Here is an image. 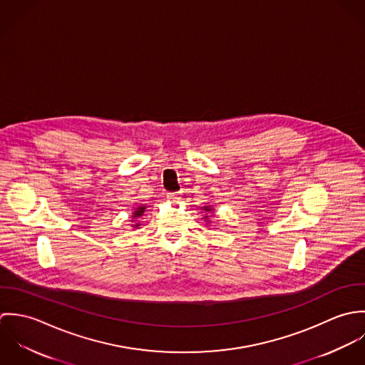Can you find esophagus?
Segmentation results:
<instances>
[{
  "label": "esophagus",
  "instance_id": "1",
  "mask_svg": "<svg viewBox=\"0 0 365 365\" xmlns=\"http://www.w3.org/2000/svg\"><path fill=\"white\" fill-rule=\"evenodd\" d=\"M167 198L173 202H178L181 200V194L180 192H168L167 194Z\"/></svg>",
  "mask_w": 365,
  "mask_h": 365
}]
</instances>
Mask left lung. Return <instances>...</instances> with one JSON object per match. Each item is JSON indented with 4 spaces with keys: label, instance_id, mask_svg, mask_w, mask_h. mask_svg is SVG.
<instances>
[{
    "label": "left lung",
    "instance_id": "8db88e82",
    "mask_svg": "<svg viewBox=\"0 0 365 365\" xmlns=\"http://www.w3.org/2000/svg\"><path fill=\"white\" fill-rule=\"evenodd\" d=\"M204 209H205V210H212V209L208 208V207H207V208H204Z\"/></svg>",
    "mask_w": 365,
    "mask_h": 365
}]
</instances>
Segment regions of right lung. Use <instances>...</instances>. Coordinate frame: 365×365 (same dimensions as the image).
Returning a JSON list of instances; mask_svg holds the SVG:
<instances>
[{
	"mask_svg": "<svg viewBox=\"0 0 365 365\" xmlns=\"http://www.w3.org/2000/svg\"><path fill=\"white\" fill-rule=\"evenodd\" d=\"M145 209L146 208H143V207H139L138 210H135V215H133V216H135V217H139V216H142V215H143V212H145ZM138 226H139V223L136 225V227H138Z\"/></svg>",
	"mask_w": 365,
	"mask_h": 365,
	"instance_id": "1",
	"label": "right lung"
}]
</instances>
